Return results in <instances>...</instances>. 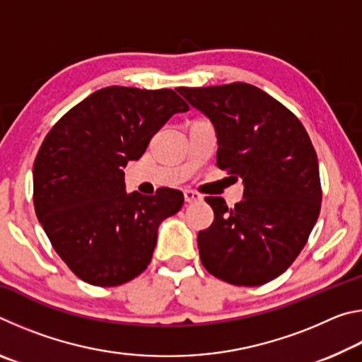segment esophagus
<instances>
[{"mask_svg": "<svg viewBox=\"0 0 362 362\" xmlns=\"http://www.w3.org/2000/svg\"><path fill=\"white\" fill-rule=\"evenodd\" d=\"M183 196H185V203L188 204H193V203H199V201H203V196L196 192H192V189H187V192H183Z\"/></svg>", "mask_w": 362, "mask_h": 362, "instance_id": "1", "label": "esophagus"}]
</instances>
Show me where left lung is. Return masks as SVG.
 I'll use <instances>...</instances> for the list:
<instances>
[{
	"label": "left lung",
	"mask_w": 362,
	"mask_h": 362,
	"mask_svg": "<svg viewBox=\"0 0 362 362\" xmlns=\"http://www.w3.org/2000/svg\"><path fill=\"white\" fill-rule=\"evenodd\" d=\"M211 119L217 166L241 177L243 201L228 209L207 196L214 222L198 233L199 259L235 286L278 278L308 241L321 209L320 166L302 122L283 103L246 83L177 88Z\"/></svg>",
	"instance_id": "obj_1"
}]
</instances>
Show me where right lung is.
<instances>
[{
    "label": "right lung",
    "instance_id": "add662e5",
    "mask_svg": "<svg viewBox=\"0 0 362 362\" xmlns=\"http://www.w3.org/2000/svg\"><path fill=\"white\" fill-rule=\"evenodd\" d=\"M188 105L173 89L110 86L60 118L33 164L35 212L73 273L100 287L145 272L158 226L183 204L179 189L126 193L124 169Z\"/></svg>",
    "mask_w": 362,
    "mask_h": 362
}]
</instances>
